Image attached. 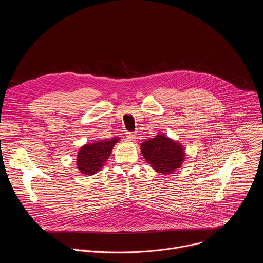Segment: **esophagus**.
<instances>
[{"label":"esophagus","mask_w":263,"mask_h":263,"mask_svg":"<svg viewBox=\"0 0 263 263\" xmlns=\"http://www.w3.org/2000/svg\"><path fill=\"white\" fill-rule=\"evenodd\" d=\"M126 138H127L128 140L133 141V140L136 138V134L133 133V132H127V133H126Z\"/></svg>","instance_id":"1"}]
</instances>
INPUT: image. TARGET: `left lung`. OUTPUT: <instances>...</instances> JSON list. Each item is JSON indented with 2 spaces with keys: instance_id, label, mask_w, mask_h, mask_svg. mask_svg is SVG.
Listing matches in <instances>:
<instances>
[{
  "instance_id": "left-lung-1",
  "label": "left lung",
  "mask_w": 263,
  "mask_h": 263,
  "mask_svg": "<svg viewBox=\"0 0 263 263\" xmlns=\"http://www.w3.org/2000/svg\"><path fill=\"white\" fill-rule=\"evenodd\" d=\"M140 149L147 163L160 174L174 173L185 159L183 146L163 133L143 141Z\"/></svg>"
}]
</instances>
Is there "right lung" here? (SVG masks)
Listing matches in <instances>:
<instances>
[{
    "mask_svg": "<svg viewBox=\"0 0 263 263\" xmlns=\"http://www.w3.org/2000/svg\"><path fill=\"white\" fill-rule=\"evenodd\" d=\"M121 138L115 137L83 145L77 155V168L81 174L92 176L102 170L111 155L112 148Z\"/></svg>",
    "mask_w": 263,
    "mask_h": 263,
    "instance_id": "1",
    "label": "right lung"
}]
</instances>
